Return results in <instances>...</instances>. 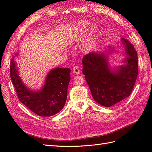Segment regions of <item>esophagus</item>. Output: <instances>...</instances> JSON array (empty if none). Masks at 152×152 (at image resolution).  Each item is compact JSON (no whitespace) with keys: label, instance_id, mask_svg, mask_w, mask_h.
<instances>
[{"label":"esophagus","instance_id":"1","mask_svg":"<svg viewBox=\"0 0 152 152\" xmlns=\"http://www.w3.org/2000/svg\"><path fill=\"white\" fill-rule=\"evenodd\" d=\"M72 72L75 75H79L80 72V67L78 66H74L73 69H72Z\"/></svg>","mask_w":152,"mask_h":152}]
</instances>
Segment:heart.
I'll return each instance as SVG.
<instances>
[{
    "label": "heart",
    "mask_w": 152,
    "mask_h": 152,
    "mask_svg": "<svg viewBox=\"0 0 152 152\" xmlns=\"http://www.w3.org/2000/svg\"><path fill=\"white\" fill-rule=\"evenodd\" d=\"M89 23L88 21H80L78 23H77L75 30L76 31L79 33H81L83 32H85V30L87 29L88 27ZM95 29L94 28H92V32H91V34L88 37V38L85 41L83 44V49L85 51H88L91 50L94 46L95 45V38H94V33H95Z\"/></svg>",
    "instance_id": "obj_1"
}]
</instances>
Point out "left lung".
<instances>
[{
    "mask_svg": "<svg viewBox=\"0 0 152 152\" xmlns=\"http://www.w3.org/2000/svg\"><path fill=\"white\" fill-rule=\"evenodd\" d=\"M127 57L126 64L111 71L105 55L92 52L85 55L83 74L95 102L105 107L113 106L131 95L138 75L137 53L134 46L122 38Z\"/></svg>",
    "mask_w": 152,
    "mask_h": 152,
    "instance_id": "1",
    "label": "left lung"
}]
</instances>
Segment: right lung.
Segmentation results:
<instances>
[{
  "label": "right lung",
  "mask_w": 152,
  "mask_h": 152,
  "mask_svg": "<svg viewBox=\"0 0 152 152\" xmlns=\"http://www.w3.org/2000/svg\"><path fill=\"white\" fill-rule=\"evenodd\" d=\"M70 72L69 68L53 69L48 75L43 88L35 92L23 85L14 60L10 62L11 79L20 101L41 116H53L62 110L67 97Z\"/></svg>",
  "instance_id": "right-lung-1"
}]
</instances>
